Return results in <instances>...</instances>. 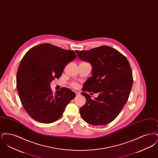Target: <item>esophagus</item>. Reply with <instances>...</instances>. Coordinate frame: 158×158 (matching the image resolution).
I'll return each instance as SVG.
<instances>
[{
  "instance_id": "esophagus-1",
  "label": "esophagus",
  "mask_w": 158,
  "mask_h": 158,
  "mask_svg": "<svg viewBox=\"0 0 158 158\" xmlns=\"http://www.w3.org/2000/svg\"><path fill=\"white\" fill-rule=\"evenodd\" d=\"M76 96H77V95H79V93H77V92H76Z\"/></svg>"
}]
</instances>
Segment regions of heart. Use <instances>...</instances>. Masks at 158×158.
I'll list each match as a JSON object with an SVG mask.
<instances>
[{
  "instance_id": "obj_1",
  "label": "heart",
  "mask_w": 158,
  "mask_h": 158,
  "mask_svg": "<svg viewBox=\"0 0 158 158\" xmlns=\"http://www.w3.org/2000/svg\"><path fill=\"white\" fill-rule=\"evenodd\" d=\"M72 86H73V87H76V83H73L72 84Z\"/></svg>"
}]
</instances>
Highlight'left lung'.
<instances>
[{
    "instance_id": "8db88e82",
    "label": "left lung",
    "mask_w": 158,
    "mask_h": 158,
    "mask_svg": "<svg viewBox=\"0 0 158 158\" xmlns=\"http://www.w3.org/2000/svg\"><path fill=\"white\" fill-rule=\"evenodd\" d=\"M75 52L81 60L92 66V76L83 86L81 94L86 103L79 109L80 114L91 125H106L118 116L127 101L133 85L129 62L118 51L106 45ZM85 91L99 95L92 99Z\"/></svg>"
}]
</instances>
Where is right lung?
Wrapping results in <instances>:
<instances>
[{
  "label": "right lung",
  "instance_id": "right-lung-1",
  "mask_svg": "<svg viewBox=\"0 0 158 158\" xmlns=\"http://www.w3.org/2000/svg\"><path fill=\"white\" fill-rule=\"evenodd\" d=\"M76 57L73 51L48 43L35 46L25 54L17 72L16 88L23 108L33 119L45 124L57 120L75 97L67 88L53 94L50 83Z\"/></svg>",
  "mask_w": 158,
  "mask_h": 158
}]
</instances>
